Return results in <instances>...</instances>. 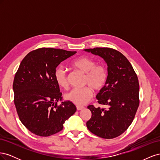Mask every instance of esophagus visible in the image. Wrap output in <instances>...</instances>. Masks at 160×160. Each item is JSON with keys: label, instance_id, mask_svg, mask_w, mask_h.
Instances as JSON below:
<instances>
[{"label": "esophagus", "instance_id": "esophagus-1", "mask_svg": "<svg viewBox=\"0 0 160 160\" xmlns=\"http://www.w3.org/2000/svg\"><path fill=\"white\" fill-rule=\"evenodd\" d=\"M83 108H84L83 106H81V105H77V109L78 110V111L81 110V109H83Z\"/></svg>", "mask_w": 160, "mask_h": 160}]
</instances>
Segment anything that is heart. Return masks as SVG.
<instances>
[{
	"instance_id": "b5f03b06",
	"label": "heart",
	"mask_w": 160,
	"mask_h": 160,
	"mask_svg": "<svg viewBox=\"0 0 160 160\" xmlns=\"http://www.w3.org/2000/svg\"><path fill=\"white\" fill-rule=\"evenodd\" d=\"M72 68L84 74L83 85L81 89H73L65 95V98L76 105H84L93 98V91H100L105 87L108 80V71L102 65H96L95 61L86 56H81L72 60ZM55 79L60 88L67 89L69 87L67 72L62 67H57L55 71Z\"/></svg>"
}]
</instances>
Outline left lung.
Listing matches in <instances>:
<instances>
[{"instance_id": "obj_1", "label": "left lung", "mask_w": 160, "mask_h": 160, "mask_svg": "<svg viewBox=\"0 0 160 160\" xmlns=\"http://www.w3.org/2000/svg\"><path fill=\"white\" fill-rule=\"evenodd\" d=\"M102 57L108 65V80L96 98L107 108L89 105L91 118L87 128L97 136L113 139L122 135L132 124L139 105V81L128 59L109 47L85 49Z\"/></svg>"}]
</instances>
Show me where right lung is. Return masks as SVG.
Masks as SVG:
<instances>
[{"label":"right lung","instance_id":"1","mask_svg":"<svg viewBox=\"0 0 160 160\" xmlns=\"http://www.w3.org/2000/svg\"><path fill=\"white\" fill-rule=\"evenodd\" d=\"M76 51L40 48L28 52L21 61L13 81L14 103L21 123L41 137L59 132L77 110L69 101L62 99L55 79L57 67Z\"/></svg>","mask_w":160,"mask_h":160}]
</instances>
